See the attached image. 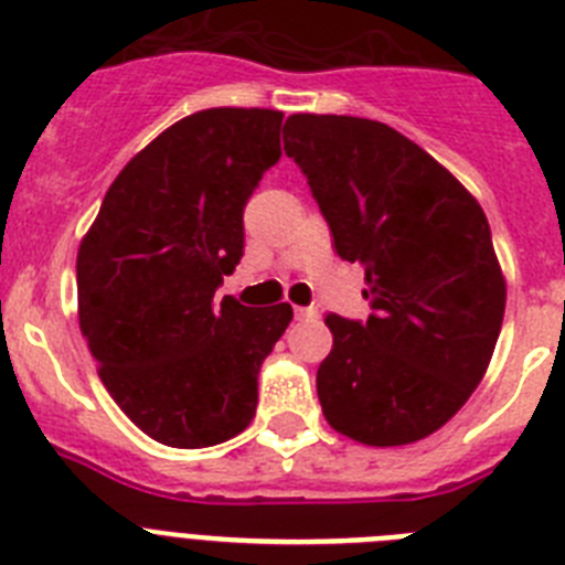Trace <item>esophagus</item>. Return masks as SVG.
<instances>
[{"mask_svg": "<svg viewBox=\"0 0 565 565\" xmlns=\"http://www.w3.org/2000/svg\"><path fill=\"white\" fill-rule=\"evenodd\" d=\"M294 317H297V319H313V317H317V311H313V308H294Z\"/></svg>", "mask_w": 565, "mask_h": 565, "instance_id": "obj_1", "label": "esophagus"}]
</instances>
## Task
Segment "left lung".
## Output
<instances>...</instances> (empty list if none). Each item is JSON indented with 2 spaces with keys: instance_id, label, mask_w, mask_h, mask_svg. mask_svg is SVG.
Masks as SVG:
<instances>
[{
  "instance_id": "8db88e82",
  "label": "left lung",
  "mask_w": 565,
  "mask_h": 565,
  "mask_svg": "<svg viewBox=\"0 0 565 565\" xmlns=\"http://www.w3.org/2000/svg\"><path fill=\"white\" fill-rule=\"evenodd\" d=\"M333 248L364 268L373 313H328L317 371L326 422L367 447L441 430L472 396L501 333L507 279L478 201L387 124L297 113L282 129Z\"/></svg>"
}]
</instances>
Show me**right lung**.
Wrapping results in <instances>:
<instances>
[{
	"mask_svg": "<svg viewBox=\"0 0 565 565\" xmlns=\"http://www.w3.org/2000/svg\"><path fill=\"white\" fill-rule=\"evenodd\" d=\"M279 109L186 115L118 172L76 257L78 328L149 438L201 450L257 411V373L294 311L214 302L243 257V209L279 161Z\"/></svg>",
	"mask_w": 565,
	"mask_h": 565,
	"instance_id": "right-lung-1",
	"label": "right lung"
}]
</instances>
